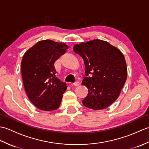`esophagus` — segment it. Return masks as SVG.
<instances>
[{
    "label": "esophagus",
    "mask_w": 149,
    "mask_h": 149,
    "mask_svg": "<svg viewBox=\"0 0 149 149\" xmlns=\"http://www.w3.org/2000/svg\"><path fill=\"white\" fill-rule=\"evenodd\" d=\"M73 84H74L75 86H79V85H80V83L79 81H76L75 83H74Z\"/></svg>",
    "instance_id": "34e87169"
}]
</instances>
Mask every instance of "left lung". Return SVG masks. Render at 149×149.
<instances>
[{
    "label": "left lung",
    "mask_w": 149,
    "mask_h": 149,
    "mask_svg": "<svg viewBox=\"0 0 149 149\" xmlns=\"http://www.w3.org/2000/svg\"><path fill=\"white\" fill-rule=\"evenodd\" d=\"M74 51L82 57L86 67L82 84L88 93L83 105L93 110L107 108L118 99L127 79L124 56L117 47L98 39L77 44Z\"/></svg>",
    "instance_id": "8db88e82"
}]
</instances>
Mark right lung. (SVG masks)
I'll return each instance as SVG.
<instances>
[{"mask_svg": "<svg viewBox=\"0 0 149 149\" xmlns=\"http://www.w3.org/2000/svg\"><path fill=\"white\" fill-rule=\"evenodd\" d=\"M68 45L53 40L39 41L24 54L21 62L24 86L30 101L39 109L56 110L67 86L56 77L54 63Z\"/></svg>", "mask_w": 149, "mask_h": 149, "instance_id": "1", "label": "right lung"}]
</instances>
